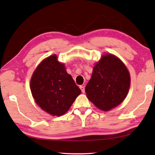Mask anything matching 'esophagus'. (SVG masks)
I'll return each instance as SVG.
<instances>
[{"instance_id": "esophagus-1", "label": "esophagus", "mask_w": 155, "mask_h": 155, "mask_svg": "<svg viewBox=\"0 0 155 155\" xmlns=\"http://www.w3.org/2000/svg\"><path fill=\"white\" fill-rule=\"evenodd\" d=\"M80 89H81V91L82 93L85 92V87L84 86H80Z\"/></svg>"}]
</instances>
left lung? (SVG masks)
I'll use <instances>...</instances> for the list:
<instances>
[{"mask_svg": "<svg viewBox=\"0 0 155 155\" xmlns=\"http://www.w3.org/2000/svg\"><path fill=\"white\" fill-rule=\"evenodd\" d=\"M130 82L129 72L124 63L114 55H105L95 65L85 91L97 108L108 111L121 103Z\"/></svg>", "mask_w": 155, "mask_h": 155, "instance_id": "1", "label": "left lung"}]
</instances>
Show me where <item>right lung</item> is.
Wrapping results in <instances>:
<instances>
[{
  "label": "right lung",
  "mask_w": 155,
  "mask_h": 155,
  "mask_svg": "<svg viewBox=\"0 0 155 155\" xmlns=\"http://www.w3.org/2000/svg\"><path fill=\"white\" fill-rule=\"evenodd\" d=\"M30 86L37 104L53 116L66 113L81 93L80 88L55 55L48 57L38 65Z\"/></svg>",
  "instance_id": "1"
}]
</instances>
